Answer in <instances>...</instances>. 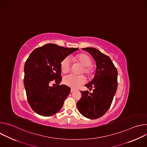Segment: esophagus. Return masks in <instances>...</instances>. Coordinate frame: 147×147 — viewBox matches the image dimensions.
Segmentation results:
<instances>
[{"instance_id":"1","label":"esophagus","mask_w":147,"mask_h":147,"mask_svg":"<svg viewBox=\"0 0 147 147\" xmlns=\"http://www.w3.org/2000/svg\"><path fill=\"white\" fill-rule=\"evenodd\" d=\"M76 90H74V89H71V93H72V92H74Z\"/></svg>"}]
</instances>
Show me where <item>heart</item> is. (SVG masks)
<instances>
[{"label":"heart","mask_w":147,"mask_h":147,"mask_svg":"<svg viewBox=\"0 0 147 147\" xmlns=\"http://www.w3.org/2000/svg\"><path fill=\"white\" fill-rule=\"evenodd\" d=\"M74 60L80 62L84 67L82 72L90 76L92 73V69L90 67L92 65V60L91 57L87 54H80L74 57ZM71 67L70 58L69 57H65L60 63V69L62 73H68ZM86 81V78L84 76H75L70 74L66 76L63 78V83L68 87L73 88H77L83 85Z\"/></svg>","instance_id":"1"}]
</instances>
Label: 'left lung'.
Wrapping results in <instances>:
<instances>
[{"instance_id": "8db88e82", "label": "left lung", "mask_w": 147, "mask_h": 147, "mask_svg": "<svg viewBox=\"0 0 147 147\" xmlns=\"http://www.w3.org/2000/svg\"><path fill=\"white\" fill-rule=\"evenodd\" d=\"M88 52L96 63L94 78L85 86L93 92L81 91L82 97L77 103L80 113L84 117L96 119L110 108L117 87V71L111 58L94 48H82Z\"/></svg>"}]
</instances>
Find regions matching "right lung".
<instances>
[{"label": "right lung", "instance_id": "1", "mask_svg": "<svg viewBox=\"0 0 147 147\" xmlns=\"http://www.w3.org/2000/svg\"><path fill=\"white\" fill-rule=\"evenodd\" d=\"M78 50L48 44L30 55L24 65V84L30 105L38 115L50 116L61 109L71 90L64 84L59 86L61 81L60 63ZM53 79L57 86L51 87L49 84Z\"/></svg>", "mask_w": 147, "mask_h": 147}]
</instances>
